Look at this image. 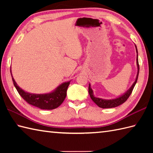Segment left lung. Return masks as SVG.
Masks as SVG:
<instances>
[{"label": "left lung", "mask_w": 153, "mask_h": 153, "mask_svg": "<svg viewBox=\"0 0 153 153\" xmlns=\"http://www.w3.org/2000/svg\"><path fill=\"white\" fill-rule=\"evenodd\" d=\"M135 48H136V53H137V76H136V78L134 83L132 84V85L129 87L128 90H127L124 93H123L122 95H120L118 97H116L115 99H104L101 98H99V97H96L93 95V91L91 87V84L89 83V93L91 99H92L93 101L95 102L96 105L99 106L100 108H114V107L118 106L120 105H122L123 102H125L127 99L129 98V97L132 93V91L134 89V87L136 83H137V78H138V75H139V62H138V52H137V48L136 45H135Z\"/></svg>", "instance_id": "1"}]
</instances>
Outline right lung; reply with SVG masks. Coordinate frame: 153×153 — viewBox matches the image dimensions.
Instances as JSON below:
<instances>
[{"label":"right lung","instance_id":"obj_1","mask_svg":"<svg viewBox=\"0 0 153 153\" xmlns=\"http://www.w3.org/2000/svg\"><path fill=\"white\" fill-rule=\"evenodd\" d=\"M10 73L16 89H17L18 93L22 98L30 105L43 110H53L56 108L63 102L66 97L68 87L71 82L70 80L62 83L50 93L34 94L25 91L24 89H22L21 87L18 85L12 76L11 67Z\"/></svg>","mask_w":153,"mask_h":153}]
</instances>
